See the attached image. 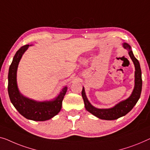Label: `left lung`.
Here are the masks:
<instances>
[{
	"label": "left lung",
	"instance_id": "1",
	"mask_svg": "<svg viewBox=\"0 0 150 150\" xmlns=\"http://www.w3.org/2000/svg\"><path fill=\"white\" fill-rule=\"evenodd\" d=\"M123 48L127 49L129 52V55L132 60L135 66V86L130 96L126 100L118 102L115 106L110 108H97L91 104L86 96L84 87H83L81 95L84 101L85 108L89 112L92 114L95 117L102 120H115L117 118L126 115L132 110L134 106L139 100L142 89V70H141L139 62L134 56L131 47L129 44H122Z\"/></svg>",
	"mask_w": 150,
	"mask_h": 150
}]
</instances>
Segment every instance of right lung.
<instances>
[{
    "instance_id": "add662e5",
    "label": "right lung",
    "mask_w": 150,
    "mask_h": 150,
    "mask_svg": "<svg viewBox=\"0 0 150 150\" xmlns=\"http://www.w3.org/2000/svg\"><path fill=\"white\" fill-rule=\"evenodd\" d=\"M29 46L28 44L21 47L13 57L8 70V93L11 103L23 117L35 121H44L53 118L61 111L67 87L64 86L57 97L49 101H36L24 96L20 92L17 83V68L22 56Z\"/></svg>"
}]
</instances>
